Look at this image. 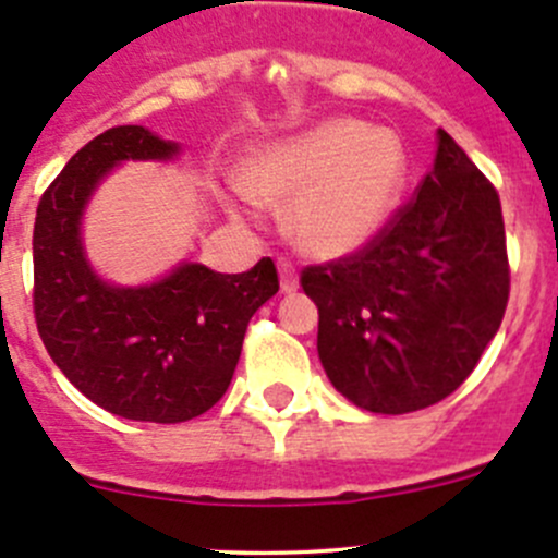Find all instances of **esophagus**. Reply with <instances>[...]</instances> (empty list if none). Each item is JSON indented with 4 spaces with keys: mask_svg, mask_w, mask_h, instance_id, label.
I'll return each instance as SVG.
<instances>
[{
    "mask_svg": "<svg viewBox=\"0 0 558 558\" xmlns=\"http://www.w3.org/2000/svg\"><path fill=\"white\" fill-rule=\"evenodd\" d=\"M278 272H280V291H286V294L296 291V286H300V278H296L294 264L286 262V258H280V262H278Z\"/></svg>",
    "mask_w": 558,
    "mask_h": 558,
    "instance_id": "obj_1",
    "label": "esophagus"
}]
</instances>
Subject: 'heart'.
I'll return each instance as SVG.
<instances>
[{
    "mask_svg": "<svg viewBox=\"0 0 558 558\" xmlns=\"http://www.w3.org/2000/svg\"><path fill=\"white\" fill-rule=\"evenodd\" d=\"M408 156L388 129L326 118L251 156L234 196L245 205L294 199V234L305 251L340 258L373 243L402 199Z\"/></svg>",
    "mask_w": 558,
    "mask_h": 558,
    "instance_id": "heart-1",
    "label": "heart"
}]
</instances>
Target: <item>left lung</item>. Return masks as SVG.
I'll use <instances>...</instances> for the list:
<instances>
[{"mask_svg":"<svg viewBox=\"0 0 558 558\" xmlns=\"http://www.w3.org/2000/svg\"><path fill=\"white\" fill-rule=\"evenodd\" d=\"M302 289L342 397L384 415L440 402L470 378L508 307L497 189L440 129L413 199L362 251L302 269Z\"/></svg>","mask_w":558,"mask_h":558,"instance_id":"8db88e82","label":"left lung"}]
</instances>
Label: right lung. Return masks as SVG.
Segmentation results:
<instances>
[{
	"label": "right lung",
	"mask_w": 558,
	"mask_h": 558,
	"mask_svg": "<svg viewBox=\"0 0 558 558\" xmlns=\"http://www.w3.org/2000/svg\"><path fill=\"white\" fill-rule=\"evenodd\" d=\"M178 143L145 126H112L83 145L48 185L35 218V320L56 367L107 413L180 424L232 384L247 320L278 294L272 258L240 275L183 262L148 286L94 272L81 218L121 161H170Z\"/></svg>",
	"instance_id": "add662e5"
}]
</instances>
